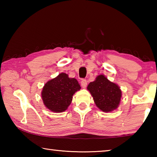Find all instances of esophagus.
Wrapping results in <instances>:
<instances>
[{"instance_id":"1","label":"esophagus","mask_w":157,"mask_h":157,"mask_svg":"<svg viewBox=\"0 0 157 157\" xmlns=\"http://www.w3.org/2000/svg\"><path fill=\"white\" fill-rule=\"evenodd\" d=\"M81 86H82V88H84V89L86 88V86H87V81L86 80V79H82V81H81Z\"/></svg>"}]
</instances>
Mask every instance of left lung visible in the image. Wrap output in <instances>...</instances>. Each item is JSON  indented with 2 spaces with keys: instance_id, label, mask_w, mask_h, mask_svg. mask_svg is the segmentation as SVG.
<instances>
[{
  "instance_id": "8db88e82",
  "label": "left lung",
  "mask_w": 157,
  "mask_h": 157,
  "mask_svg": "<svg viewBox=\"0 0 157 157\" xmlns=\"http://www.w3.org/2000/svg\"><path fill=\"white\" fill-rule=\"evenodd\" d=\"M97 107L103 111L109 112L118 107L121 91L118 85L108 80L105 75H98L87 86Z\"/></svg>"
}]
</instances>
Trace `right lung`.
<instances>
[{"label": "right lung", "instance_id": "right-lung-1", "mask_svg": "<svg viewBox=\"0 0 157 157\" xmlns=\"http://www.w3.org/2000/svg\"><path fill=\"white\" fill-rule=\"evenodd\" d=\"M81 89L75 78L61 73L44 85L41 97L44 105L54 112H63L71 103L73 95Z\"/></svg>", "mask_w": 157, "mask_h": 157}]
</instances>
